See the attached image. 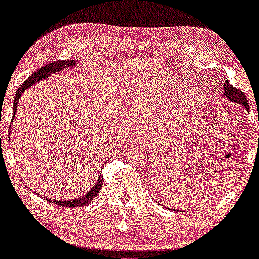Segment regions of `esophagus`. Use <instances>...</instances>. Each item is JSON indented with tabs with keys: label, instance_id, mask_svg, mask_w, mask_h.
Instances as JSON below:
<instances>
[{
	"label": "esophagus",
	"instance_id": "esophagus-1",
	"mask_svg": "<svg viewBox=\"0 0 259 259\" xmlns=\"http://www.w3.org/2000/svg\"><path fill=\"white\" fill-rule=\"evenodd\" d=\"M136 140L138 141V143H144V141H146V140H145V137L144 136H138L136 138Z\"/></svg>",
	"mask_w": 259,
	"mask_h": 259
}]
</instances>
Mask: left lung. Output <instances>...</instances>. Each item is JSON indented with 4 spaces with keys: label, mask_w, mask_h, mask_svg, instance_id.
I'll use <instances>...</instances> for the list:
<instances>
[{
    "label": "left lung",
    "mask_w": 259,
    "mask_h": 259,
    "mask_svg": "<svg viewBox=\"0 0 259 259\" xmlns=\"http://www.w3.org/2000/svg\"><path fill=\"white\" fill-rule=\"evenodd\" d=\"M223 88H224V90H223V91H224V92H223V97H224L226 100L243 106V107H245L247 112L250 111V109H249V101L246 100L245 94H244L242 91H239L238 88L231 86V84L229 83V81H225L224 87H223ZM171 210H172V208H171ZM173 211H179V210H176V208H173Z\"/></svg>",
    "instance_id": "1"
}]
</instances>
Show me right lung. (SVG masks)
<instances>
[{"instance_id": "right-lung-1", "label": "right lung", "mask_w": 259, "mask_h": 259, "mask_svg": "<svg viewBox=\"0 0 259 259\" xmlns=\"http://www.w3.org/2000/svg\"><path fill=\"white\" fill-rule=\"evenodd\" d=\"M74 66H79V63H77L75 60H67V61H54V62L49 63V65H47V66L41 67L40 69L31 74V75L29 76V79L24 81V82L21 84L19 88H17L15 99H14L13 116H12V122L10 123L13 125V121H14V119H15V115H16V109H17V105H19V100L24 91L28 90V88H30L31 86H34L35 83L38 82V81L47 79V77L51 76V74L63 72L65 69H68V68H70V67H74ZM8 134L9 136L12 134V126H9ZM102 184H104V177H102V175H100L98 177L94 186L92 187V189L88 191L86 194H83V196L76 197V198H74V199H68V200H56V199H51V198H46V200L52 201L53 204L59 205V206H66V207L84 206V205L90 204L91 201L93 200L95 197H97V194L99 193V191H100V189H101Z\"/></svg>"}]
</instances>
